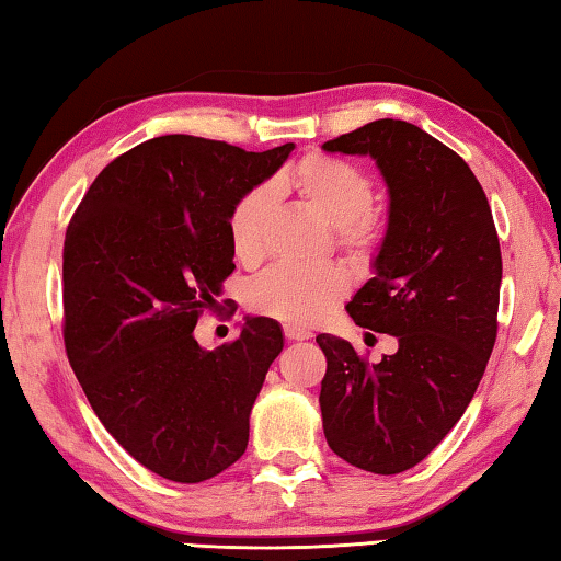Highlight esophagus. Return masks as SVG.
Segmentation results:
<instances>
[{
	"label": "esophagus",
	"instance_id": "1",
	"mask_svg": "<svg viewBox=\"0 0 561 561\" xmlns=\"http://www.w3.org/2000/svg\"><path fill=\"white\" fill-rule=\"evenodd\" d=\"M283 335H286V340L298 342V340H308L310 332L298 328V325H283Z\"/></svg>",
	"mask_w": 561,
	"mask_h": 561
}]
</instances>
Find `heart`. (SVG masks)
I'll list each match as a JSON object with an SVG mask.
<instances>
[{"label":"heart","instance_id":"b5f03b06","mask_svg":"<svg viewBox=\"0 0 561 561\" xmlns=\"http://www.w3.org/2000/svg\"><path fill=\"white\" fill-rule=\"evenodd\" d=\"M275 190H286L332 226V241L352 259H369L385 241V221L371 209L375 180L362 167L332 154H308L273 184H255L233 202L229 239L243 265H255L265 253V236L275 211ZM350 290V275L337 263L312 268L275 265L251 283L253 312L310 328L325 320Z\"/></svg>","mask_w":561,"mask_h":561}]
</instances>
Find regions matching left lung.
Returning <instances> with one entry per match:
<instances>
[{
    "mask_svg": "<svg viewBox=\"0 0 561 561\" xmlns=\"http://www.w3.org/2000/svg\"><path fill=\"white\" fill-rule=\"evenodd\" d=\"M371 154L391 206L375 278L347 306L359 328L394 335L371 365L347 340L318 335L328 369L320 409L330 448L394 476L421 463L463 416L497 337L503 255L483 186L450 147L404 121H375L328 140Z\"/></svg>",
    "mask_w": 561,
    "mask_h": 561,
    "instance_id": "obj_1",
    "label": "left lung"
}]
</instances>
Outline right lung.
<instances>
[{
    "mask_svg": "<svg viewBox=\"0 0 561 561\" xmlns=\"http://www.w3.org/2000/svg\"><path fill=\"white\" fill-rule=\"evenodd\" d=\"M293 147L245 152L206 137H152L117 154L68 221V362L107 434L174 483H202L243 456L253 401L283 350L271 318L245 320L214 352L194 328L236 268L233 202Z\"/></svg>",
    "mask_w": 561,
    "mask_h": 561,
    "instance_id": "obj_1",
    "label": "right lung"
}]
</instances>
